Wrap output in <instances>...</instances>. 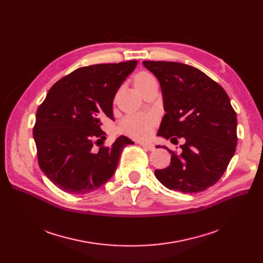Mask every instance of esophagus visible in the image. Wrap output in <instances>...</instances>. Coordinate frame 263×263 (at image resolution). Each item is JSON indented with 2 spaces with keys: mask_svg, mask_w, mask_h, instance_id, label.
Here are the masks:
<instances>
[{
  "mask_svg": "<svg viewBox=\"0 0 263 263\" xmlns=\"http://www.w3.org/2000/svg\"><path fill=\"white\" fill-rule=\"evenodd\" d=\"M140 145L143 146L146 150H149V151L155 150V145L151 144V143H140Z\"/></svg>",
  "mask_w": 263,
  "mask_h": 263,
  "instance_id": "obj_1",
  "label": "esophagus"
}]
</instances>
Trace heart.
<instances>
[{
	"label": "heart",
	"mask_w": 263,
	"mask_h": 263,
	"mask_svg": "<svg viewBox=\"0 0 263 263\" xmlns=\"http://www.w3.org/2000/svg\"><path fill=\"white\" fill-rule=\"evenodd\" d=\"M154 81H157L154 74L148 71H141L136 74L134 84L137 89H140ZM155 124L156 118L153 115H129L122 119L120 123V131L130 137H133V139L145 140L151 134Z\"/></svg>",
	"instance_id": "heart-1"
}]
</instances>
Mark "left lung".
<instances>
[{"label":"left lung","mask_w":263,"mask_h":263,"mask_svg":"<svg viewBox=\"0 0 263 263\" xmlns=\"http://www.w3.org/2000/svg\"><path fill=\"white\" fill-rule=\"evenodd\" d=\"M159 80L164 115L158 135L172 139L181 154L172 155L166 168L156 170L158 180L170 190L198 193L215 184L236 153L237 115L229 97L199 69L176 62L144 61Z\"/></svg>","instance_id":"obj_1"}]
</instances>
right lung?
Wrapping results in <instances>:
<instances>
[{
    "mask_svg": "<svg viewBox=\"0 0 263 263\" xmlns=\"http://www.w3.org/2000/svg\"><path fill=\"white\" fill-rule=\"evenodd\" d=\"M137 61L76 69L50 88L36 112L33 136L40 170L62 191L86 194L113 176L124 146L119 136L102 145V117L114 119L113 100ZM99 146L96 149L94 146Z\"/></svg>",
    "mask_w": 263,
    "mask_h": 263,
    "instance_id": "obj_1",
    "label": "right lung"
}]
</instances>
